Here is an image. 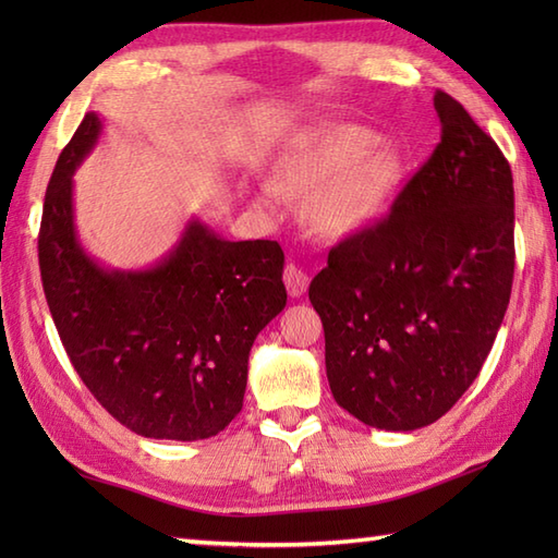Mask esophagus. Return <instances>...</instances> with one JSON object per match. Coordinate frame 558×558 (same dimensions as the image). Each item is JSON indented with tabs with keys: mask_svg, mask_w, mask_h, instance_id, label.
Listing matches in <instances>:
<instances>
[{
	"mask_svg": "<svg viewBox=\"0 0 558 558\" xmlns=\"http://www.w3.org/2000/svg\"><path fill=\"white\" fill-rule=\"evenodd\" d=\"M282 280H286V288L292 294V298H302L310 288V276H306V270H302L298 264H290L282 270Z\"/></svg>",
	"mask_w": 558,
	"mask_h": 558,
	"instance_id": "esophagus-1",
	"label": "esophagus"
}]
</instances>
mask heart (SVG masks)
I'll list each match as a JSON object with an SVG mask.
<instances>
[{
    "label": "heart",
    "instance_id": "b5f03b06",
    "mask_svg": "<svg viewBox=\"0 0 558 558\" xmlns=\"http://www.w3.org/2000/svg\"><path fill=\"white\" fill-rule=\"evenodd\" d=\"M408 172L410 156L398 141L357 122H322L280 153L258 201L272 208L280 196L312 198L310 220L318 232L352 236L388 218Z\"/></svg>",
    "mask_w": 558,
    "mask_h": 558
}]
</instances>
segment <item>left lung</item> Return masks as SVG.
<instances>
[{
  "mask_svg": "<svg viewBox=\"0 0 558 558\" xmlns=\"http://www.w3.org/2000/svg\"><path fill=\"white\" fill-rule=\"evenodd\" d=\"M441 141L378 228L330 248L310 286L336 402L366 426L414 432L475 381L513 286L511 165L436 90Z\"/></svg>",
  "mask_w": 558,
  "mask_h": 558,
  "instance_id": "obj_1",
  "label": "left lung"
}]
</instances>
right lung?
I'll return each mask as SVG.
<instances>
[{"instance_id": "obj_1", "label": "right lung", "mask_w": 558, "mask_h": 558, "mask_svg": "<svg viewBox=\"0 0 558 558\" xmlns=\"http://www.w3.org/2000/svg\"><path fill=\"white\" fill-rule=\"evenodd\" d=\"M88 112L47 184L38 258L47 306L81 381L117 422L146 438L198 441L242 410L248 352L286 310L278 242H230L192 218L141 270L108 268L83 248L74 172L96 148Z\"/></svg>"}]
</instances>
